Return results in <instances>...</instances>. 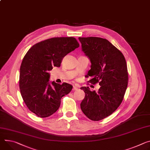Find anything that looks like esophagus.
Wrapping results in <instances>:
<instances>
[{"mask_svg": "<svg viewBox=\"0 0 150 150\" xmlns=\"http://www.w3.org/2000/svg\"><path fill=\"white\" fill-rule=\"evenodd\" d=\"M78 88V87H77L76 86H74V87H73V90H74V91H75V90H77Z\"/></svg>", "mask_w": 150, "mask_h": 150, "instance_id": "esophagus-1", "label": "esophagus"}]
</instances>
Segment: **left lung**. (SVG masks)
Returning a JSON list of instances; mask_svg holds the SVG:
<instances>
[{"instance_id":"left-lung-1","label":"left lung","mask_w":150,"mask_h":150,"mask_svg":"<svg viewBox=\"0 0 150 150\" xmlns=\"http://www.w3.org/2000/svg\"><path fill=\"white\" fill-rule=\"evenodd\" d=\"M78 39L91 63L88 82L100 86L98 93L88 87L81 88L86 94L81 108L89 119L99 121L116 111L124 99L129 80L126 61L122 53L106 39Z\"/></svg>"}]
</instances>
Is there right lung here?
Returning <instances> with one entry per match:
<instances>
[{
  "label": "right lung",
  "mask_w": 150,
  "mask_h": 150,
  "mask_svg": "<svg viewBox=\"0 0 150 150\" xmlns=\"http://www.w3.org/2000/svg\"><path fill=\"white\" fill-rule=\"evenodd\" d=\"M79 44L74 37L48 39L33 45L27 52L21 66L19 86L23 99L29 110L40 118L56 112L61 99L73 86L48 82L50 71L60 67L63 57Z\"/></svg>",
  "instance_id": "right-lung-1"
}]
</instances>
